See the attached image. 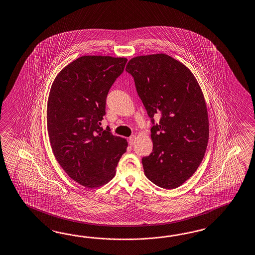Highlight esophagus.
<instances>
[{
	"label": "esophagus",
	"instance_id": "34e87169",
	"mask_svg": "<svg viewBox=\"0 0 255 255\" xmlns=\"http://www.w3.org/2000/svg\"><path fill=\"white\" fill-rule=\"evenodd\" d=\"M136 138L137 137L135 136V135H132L131 137H129V139H128V142L130 145H134L135 144V141H136Z\"/></svg>",
	"mask_w": 255,
	"mask_h": 255
}]
</instances>
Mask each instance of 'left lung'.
I'll use <instances>...</instances> for the list:
<instances>
[{
  "mask_svg": "<svg viewBox=\"0 0 255 255\" xmlns=\"http://www.w3.org/2000/svg\"><path fill=\"white\" fill-rule=\"evenodd\" d=\"M126 71L134 78L148 116H161L150 128L152 151L142 158L144 174L157 186L176 189L203 161L209 139L208 112L202 89L189 68L164 53L129 60Z\"/></svg>",
  "mask_w": 255,
  "mask_h": 255,
  "instance_id": "left-lung-1",
  "label": "left lung"
}]
</instances>
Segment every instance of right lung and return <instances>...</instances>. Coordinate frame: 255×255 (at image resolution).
<instances>
[{"label": "right lung", "mask_w": 255, "mask_h": 255, "mask_svg": "<svg viewBox=\"0 0 255 255\" xmlns=\"http://www.w3.org/2000/svg\"><path fill=\"white\" fill-rule=\"evenodd\" d=\"M127 61L81 56L58 73L49 93L47 129L52 152L66 174L88 189L109 182L127 150L126 138L101 127L107 94Z\"/></svg>", "instance_id": "right-lung-1"}]
</instances>
